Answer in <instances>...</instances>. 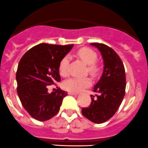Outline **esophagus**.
<instances>
[{
	"instance_id": "34e87169",
	"label": "esophagus",
	"mask_w": 148,
	"mask_h": 148,
	"mask_svg": "<svg viewBox=\"0 0 148 148\" xmlns=\"http://www.w3.org/2000/svg\"><path fill=\"white\" fill-rule=\"evenodd\" d=\"M68 94H70V95H78V94L77 92H71V91H69Z\"/></svg>"
}]
</instances>
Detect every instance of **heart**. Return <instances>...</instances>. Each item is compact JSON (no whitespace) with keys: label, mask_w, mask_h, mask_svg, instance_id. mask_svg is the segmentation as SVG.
<instances>
[{"label":"heart","mask_w":148,"mask_h":148,"mask_svg":"<svg viewBox=\"0 0 148 148\" xmlns=\"http://www.w3.org/2000/svg\"><path fill=\"white\" fill-rule=\"evenodd\" d=\"M77 55L88 66V70L91 75H96L98 72V67L95 62L97 60V55L95 52L88 48H81L77 52ZM69 63V57L65 56L60 62L58 70L62 76L67 75V66ZM91 84L89 78H70L62 83V88L71 92H78L84 88L89 86Z\"/></svg>","instance_id":"1"}]
</instances>
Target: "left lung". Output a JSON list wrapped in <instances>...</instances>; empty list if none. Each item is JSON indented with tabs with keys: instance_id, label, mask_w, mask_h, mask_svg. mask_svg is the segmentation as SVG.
<instances>
[{
	"instance_id": "1",
	"label": "left lung",
	"mask_w": 148,
	"mask_h": 148,
	"mask_svg": "<svg viewBox=\"0 0 148 148\" xmlns=\"http://www.w3.org/2000/svg\"><path fill=\"white\" fill-rule=\"evenodd\" d=\"M90 44L101 53L104 67L100 79L93 88L99 94L95 95V99L91 95L90 105L82 108L81 112L93 123H102L113 116L121 104L126 89V74L123 62L113 49L103 43Z\"/></svg>"
}]
</instances>
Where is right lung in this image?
Wrapping results in <instances>:
<instances>
[{"label": "right lung", "instance_id": "right-lung-1", "mask_svg": "<svg viewBox=\"0 0 148 148\" xmlns=\"http://www.w3.org/2000/svg\"><path fill=\"white\" fill-rule=\"evenodd\" d=\"M73 47L40 43L25 53L16 74L17 94L22 106L40 121L49 120L60 111L67 93L60 88L48 92V86L61 81L58 67Z\"/></svg>", "mask_w": 148, "mask_h": 148}]
</instances>
